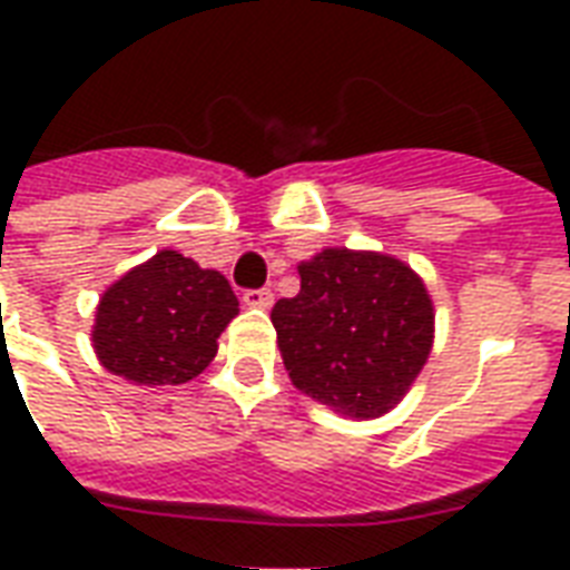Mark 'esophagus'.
Wrapping results in <instances>:
<instances>
[{
  "mask_svg": "<svg viewBox=\"0 0 570 570\" xmlns=\"http://www.w3.org/2000/svg\"><path fill=\"white\" fill-rule=\"evenodd\" d=\"M242 302L248 304V307H259V311H268V307H272V302H275V295H272V289H245Z\"/></svg>",
  "mask_w": 570,
  "mask_h": 570,
  "instance_id": "obj_1",
  "label": "esophagus"
}]
</instances>
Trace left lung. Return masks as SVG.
<instances>
[{
    "label": "left lung",
    "instance_id": "8db88e82",
    "mask_svg": "<svg viewBox=\"0 0 570 570\" xmlns=\"http://www.w3.org/2000/svg\"><path fill=\"white\" fill-rule=\"evenodd\" d=\"M302 289L272 307L293 384L373 420L399 405L429 361L434 307L414 268L375 250L325 248L298 266Z\"/></svg>",
    "mask_w": 570,
    "mask_h": 570
}]
</instances>
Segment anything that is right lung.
Returning <instances> with one entry per match:
<instances>
[{"label":"right lung","instance_id":"add662e5","mask_svg":"<svg viewBox=\"0 0 570 570\" xmlns=\"http://www.w3.org/2000/svg\"><path fill=\"white\" fill-rule=\"evenodd\" d=\"M236 313L239 298L222 272L159 250L102 293L94 352L109 373L136 384H186L209 366Z\"/></svg>","mask_w":570,"mask_h":570}]
</instances>
